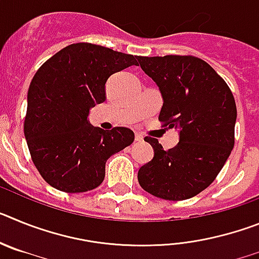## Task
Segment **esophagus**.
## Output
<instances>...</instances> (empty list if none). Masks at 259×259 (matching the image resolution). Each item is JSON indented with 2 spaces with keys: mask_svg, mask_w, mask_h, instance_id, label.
Wrapping results in <instances>:
<instances>
[{
  "mask_svg": "<svg viewBox=\"0 0 259 259\" xmlns=\"http://www.w3.org/2000/svg\"><path fill=\"white\" fill-rule=\"evenodd\" d=\"M135 140H136L137 143H141V141H144L143 135H140V134H136V135H135Z\"/></svg>",
  "mask_w": 259,
  "mask_h": 259,
  "instance_id": "34e87169",
  "label": "esophagus"
}]
</instances>
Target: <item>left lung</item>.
<instances>
[{"instance_id": "1", "label": "left lung", "mask_w": 259, "mask_h": 259, "mask_svg": "<svg viewBox=\"0 0 259 259\" xmlns=\"http://www.w3.org/2000/svg\"><path fill=\"white\" fill-rule=\"evenodd\" d=\"M139 63L163 98L158 119L179 130V143L166 152L158 140L145 137L154 157L137 179L155 197L188 200L214 182L233 149L235 98L214 68L197 57H139Z\"/></svg>"}]
</instances>
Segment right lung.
Returning <instances> with one entry per match:
<instances>
[{
  "mask_svg": "<svg viewBox=\"0 0 259 259\" xmlns=\"http://www.w3.org/2000/svg\"><path fill=\"white\" fill-rule=\"evenodd\" d=\"M137 61V56L79 42L38 68L27 96L24 136L48 184L67 193L92 191L104 182L107 159L134 143L130 128L104 131L88 115L106 100L107 79Z\"/></svg>",
  "mask_w": 259,
  "mask_h": 259,
  "instance_id": "1",
  "label": "right lung"
}]
</instances>
